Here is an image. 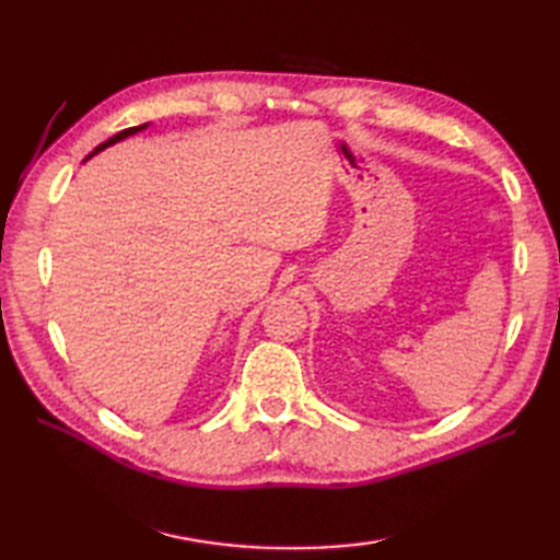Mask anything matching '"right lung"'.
Returning a JSON list of instances; mask_svg holds the SVG:
<instances>
[{"label":"right lung","mask_w":560,"mask_h":560,"mask_svg":"<svg viewBox=\"0 0 560 560\" xmlns=\"http://www.w3.org/2000/svg\"><path fill=\"white\" fill-rule=\"evenodd\" d=\"M149 127V122H144V125H139V127H129V129H122V132H117L115 137H110L108 141H103L101 147H96L93 149V153H89L86 156V161L91 159V156H96L98 151H103V149H108V147H113V144H117V141H122V139H127V137H132V135H137V132H141V129H147Z\"/></svg>","instance_id":"obj_1"}]
</instances>
